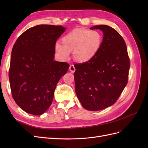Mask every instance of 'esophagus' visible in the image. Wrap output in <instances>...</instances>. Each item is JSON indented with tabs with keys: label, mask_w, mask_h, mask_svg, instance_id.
Returning a JSON list of instances; mask_svg holds the SVG:
<instances>
[{
	"label": "esophagus",
	"mask_w": 148,
	"mask_h": 148,
	"mask_svg": "<svg viewBox=\"0 0 148 148\" xmlns=\"http://www.w3.org/2000/svg\"><path fill=\"white\" fill-rule=\"evenodd\" d=\"M69 69H70V71L71 73H74L75 71V66H74V65H70V67H69Z\"/></svg>",
	"instance_id": "esophagus-1"
}]
</instances>
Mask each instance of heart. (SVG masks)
I'll return each mask as SVG.
<instances>
[{
  "instance_id": "b5f03b06",
  "label": "heart",
  "mask_w": 148,
  "mask_h": 148,
  "mask_svg": "<svg viewBox=\"0 0 148 148\" xmlns=\"http://www.w3.org/2000/svg\"><path fill=\"white\" fill-rule=\"evenodd\" d=\"M61 44H56V51L64 59L68 58L70 52H73L74 59L78 62H86L99 52L102 43L99 31L77 28L70 31L62 38Z\"/></svg>"
}]
</instances>
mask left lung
I'll return each instance as SVG.
<instances>
[{
    "label": "left lung",
    "instance_id": "left-lung-1",
    "mask_svg": "<svg viewBox=\"0 0 148 148\" xmlns=\"http://www.w3.org/2000/svg\"><path fill=\"white\" fill-rule=\"evenodd\" d=\"M104 34L99 52L92 59L75 64V91L84 109L96 111L117 101L126 86L130 62L127 45L117 31L107 25H97Z\"/></svg>",
    "mask_w": 148,
    "mask_h": 148
}]
</instances>
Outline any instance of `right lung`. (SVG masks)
Segmentation results:
<instances>
[{
  "instance_id": "1",
  "label": "right lung",
  "mask_w": 148,
  "mask_h": 148,
  "mask_svg": "<svg viewBox=\"0 0 148 148\" xmlns=\"http://www.w3.org/2000/svg\"><path fill=\"white\" fill-rule=\"evenodd\" d=\"M62 26L39 25L26 30L13 45L8 77L13 99L26 112L41 115L51 105L57 84L69 64L53 60Z\"/></svg>"
}]
</instances>
